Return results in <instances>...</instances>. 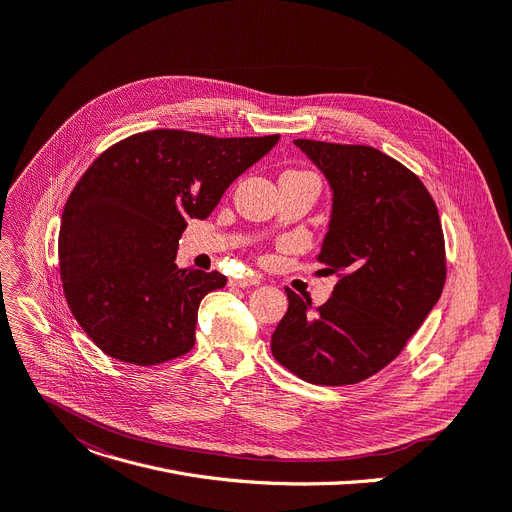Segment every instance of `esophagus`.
I'll use <instances>...</instances> for the list:
<instances>
[{"instance_id":"esophagus-1","label":"esophagus","mask_w":512,"mask_h":512,"mask_svg":"<svg viewBox=\"0 0 512 512\" xmlns=\"http://www.w3.org/2000/svg\"><path fill=\"white\" fill-rule=\"evenodd\" d=\"M228 284H230V288H251V286L259 284V277H251V275L232 277V280H228Z\"/></svg>"}]
</instances>
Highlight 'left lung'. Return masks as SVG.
I'll list each match as a JSON object with an SVG mask.
<instances>
[{
  "mask_svg": "<svg viewBox=\"0 0 512 512\" xmlns=\"http://www.w3.org/2000/svg\"><path fill=\"white\" fill-rule=\"evenodd\" d=\"M294 145L331 188L316 261L341 280L318 310L286 288L290 304L271 335V353L304 382L357 384L404 349L441 298L439 212L421 179L374 147L308 138Z\"/></svg>",
  "mask_w": 512,
  "mask_h": 512,
  "instance_id": "obj_1",
  "label": "left lung"
}]
</instances>
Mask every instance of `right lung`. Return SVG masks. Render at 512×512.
Listing matches in <instances>:
<instances>
[{
	"instance_id": "1",
	"label": "right lung",
	"mask_w": 512,
	"mask_h": 512,
	"mask_svg": "<svg viewBox=\"0 0 512 512\" xmlns=\"http://www.w3.org/2000/svg\"><path fill=\"white\" fill-rule=\"evenodd\" d=\"M277 141L159 128L124 138L83 173L61 218V280L79 327L106 355L157 365L194 347L200 302L226 277L179 269L181 232Z\"/></svg>"
}]
</instances>
